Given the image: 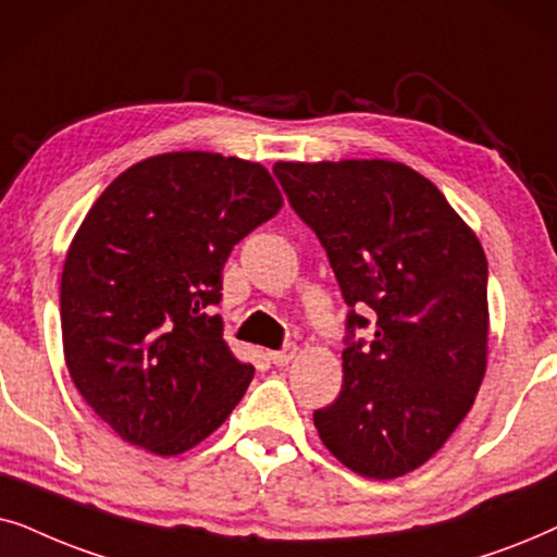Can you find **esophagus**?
Listing matches in <instances>:
<instances>
[{"label": "esophagus", "mask_w": 557, "mask_h": 557, "mask_svg": "<svg viewBox=\"0 0 557 557\" xmlns=\"http://www.w3.org/2000/svg\"><path fill=\"white\" fill-rule=\"evenodd\" d=\"M298 354V346H285L283 351H270V361L274 367H287Z\"/></svg>", "instance_id": "34e87169"}]
</instances>
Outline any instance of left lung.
<instances>
[{
    "label": "left lung",
    "instance_id": "8db88e82",
    "mask_svg": "<svg viewBox=\"0 0 557 557\" xmlns=\"http://www.w3.org/2000/svg\"><path fill=\"white\" fill-rule=\"evenodd\" d=\"M351 308L376 313L348 344L336 403L313 412L346 469L387 481L420 469L469 414L486 374V255L446 196L405 162H274ZM369 318L348 313V329Z\"/></svg>",
    "mask_w": 557,
    "mask_h": 557
}]
</instances>
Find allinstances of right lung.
I'll return each mask as SVG.
<instances>
[{"label": "right lung", "instance_id": "add662e5", "mask_svg": "<svg viewBox=\"0 0 557 557\" xmlns=\"http://www.w3.org/2000/svg\"><path fill=\"white\" fill-rule=\"evenodd\" d=\"M283 209L259 162L152 154L96 198L65 251L61 331L81 397L122 441L177 456L209 438L255 367L224 341L221 270Z\"/></svg>", "mask_w": 557, "mask_h": 557}]
</instances>
